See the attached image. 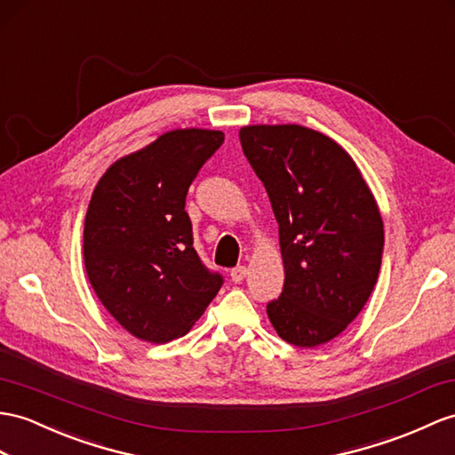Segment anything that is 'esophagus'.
<instances>
[{
	"label": "esophagus",
	"instance_id": "obj_1",
	"mask_svg": "<svg viewBox=\"0 0 455 455\" xmlns=\"http://www.w3.org/2000/svg\"><path fill=\"white\" fill-rule=\"evenodd\" d=\"M229 275H231V280H234L235 283H239V282L245 280V275H247V268H245V266H235V268L229 272Z\"/></svg>",
	"mask_w": 455,
	"mask_h": 455
}]
</instances>
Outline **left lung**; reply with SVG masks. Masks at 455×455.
<instances>
[{
  "mask_svg": "<svg viewBox=\"0 0 455 455\" xmlns=\"http://www.w3.org/2000/svg\"><path fill=\"white\" fill-rule=\"evenodd\" d=\"M239 139L280 226L285 282L266 313L283 341L323 346L353 323L379 280V204L357 164L323 132L247 125Z\"/></svg>",
  "mask_w": 455,
  "mask_h": 455,
  "instance_id": "obj_1",
  "label": "left lung"
}]
</instances>
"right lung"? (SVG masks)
<instances>
[{"instance_id": "obj_1", "label": "right lung", "mask_w": 455, "mask_h": 455, "mask_svg": "<svg viewBox=\"0 0 455 455\" xmlns=\"http://www.w3.org/2000/svg\"><path fill=\"white\" fill-rule=\"evenodd\" d=\"M221 142V131H168L114 162L94 187L83 237L88 282L139 339L185 336L224 283L198 259L185 212L187 191Z\"/></svg>"}]
</instances>
